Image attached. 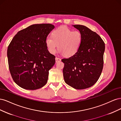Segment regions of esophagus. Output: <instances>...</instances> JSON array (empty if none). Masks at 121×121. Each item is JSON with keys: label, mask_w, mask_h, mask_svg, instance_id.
Here are the masks:
<instances>
[{"label": "esophagus", "mask_w": 121, "mask_h": 121, "mask_svg": "<svg viewBox=\"0 0 121 121\" xmlns=\"http://www.w3.org/2000/svg\"><path fill=\"white\" fill-rule=\"evenodd\" d=\"M61 61V59L59 57H56V63H57V62H59V61Z\"/></svg>", "instance_id": "obj_1"}]
</instances>
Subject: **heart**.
Wrapping results in <instances>:
<instances>
[{
  "mask_svg": "<svg viewBox=\"0 0 121 121\" xmlns=\"http://www.w3.org/2000/svg\"><path fill=\"white\" fill-rule=\"evenodd\" d=\"M83 41L81 32L73 31L67 27L62 26L54 30L52 37L48 36L45 39V44L48 52L54 54L58 48L60 52L69 57L78 52Z\"/></svg>",
  "mask_w": 121,
  "mask_h": 121,
  "instance_id": "heart-1",
  "label": "heart"
}]
</instances>
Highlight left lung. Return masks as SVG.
<instances>
[{"label": "left lung", "instance_id": "obj_1", "mask_svg": "<svg viewBox=\"0 0 121 121\" xmlns=\"http://www.w3.org/2000/svg\"><path fill=\"white\" fill-rule=\"evenodd\" d=\"M82 35L83 41L78 52L63 58L65 82L76 89H84L95 83L104 65L105 44L96 33L83 25H73Z\"/></svg>", "mask_w": 121, "mask_h": 121}]
</instances>
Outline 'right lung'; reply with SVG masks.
Here are the masks:
<instances>
[{"label":"right lung","instance_id":"right-lung-1","mask_svg":"<svg viewBox=\"0 0 121 121\" xmlns=\"http://www.w3.org/2000/svg\"><path fill=\"white\" fill-rule=\"evenodd\" d=\"M54 28L50 24L32 25L18 32L10 43L7 52L10 73L22 88L36 90L46 84L56 57L48 52L45 39Z\"/></svg>","mask_w":121,"mask_h":121}]
</instances>
